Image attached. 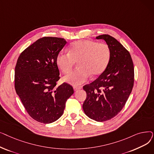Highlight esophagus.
I'll use <instances>...</instances> for the list:
<instances>
[{
  "mask_svg": "<svg viewBox=\"0 0 154 154\" xmlns=\"http://www.w3.org/2000/svg\"><path fill=\"white\" fill-rule=\"evenodd\" d=\"M81 88H82V87H77V86L74 87V90L75 91H78L79 89H81Z\"/></svg>",
  "mask_w": 154,
  "mask_h": 154,
  "instance_id": "34e87169",
  "label": "esophagus"
}]
</instances>
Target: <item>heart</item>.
Instances as JSON below:
<instances>
[{
    "label": "heart",
    "mask_w": 154,
    "mask_h": 154,
    "mask_svg": "<svg viewBox=\"0 0 154 154\" xmlns=\"http://www.w3.org/2000/svg\"><path fill=\"white\" fill-rule=\"evenodd\" d=\"M111 54L107 43L83 39L72 43L69 52H60L56 62L63 74H67L78 62L79 68L64 78L67 82L78 85L85 82L91 75L97 77L103 73L110 63Z\"/></svg>",
    "instance_id": "heart-1"
}]
</instances>
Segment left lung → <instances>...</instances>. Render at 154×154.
Returning a JSON list of instances; mask_svg holds the SVG:
<instances>
[{
  "label": "left lung",
  "mask_w": 154,
  "mask_h": 154,
  "mask_svg": "<svg viewBox=\"0 0 154 154\" xmlns=\"http://www.w3.org/2000/svg\"><path fill=\"white\" fill-rule=\"evenodd\" d=\"M96 38L109 44L111 59L104 72L83 87L87 97L82 107L88 117L104 122L114 118L124 107L134 86V68L130 53L114 37L103 34Z\"/></svg>",
  "instance_id": "left-lung-1"
}]
</instances>
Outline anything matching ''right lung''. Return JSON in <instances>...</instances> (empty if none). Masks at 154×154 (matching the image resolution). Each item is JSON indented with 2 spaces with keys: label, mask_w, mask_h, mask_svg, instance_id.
Listing matches in <instances>:
<instances>
[{
  "label": "right lung",
  "mask_w": 154,
  "mask_h": 154,
  "mask_svg": "<svg viewBox=\"0 0 154 154\" xmlns=\"http://www.w3.org/2000/svg\"><path fill=\"white\" fill-rule=\"evenodd\" d=\"M66 43L62 38H40L20 54L16 63V93L29 115L38 122L50 124L59 119L74 94L66 82L57 86L60 79L57 55Z\"/></svg>",
  "instance_id": "add662e5"
}]
</instances>
